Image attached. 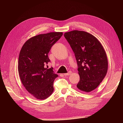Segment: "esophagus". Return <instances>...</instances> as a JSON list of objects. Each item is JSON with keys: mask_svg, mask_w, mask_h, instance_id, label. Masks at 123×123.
Here are the masks:
<instances>
[{"mask_svg": "<svg viewBox=\"0 0 123 123\" xmlns=\"http://www.w3.org/2000/svg\"><path fill=\"white\" fill-rule=\"evenodd\" d=\"M71 71H69L68 73H65L64 74V75H70V74H71Z\"/></svg>", "mask_w": 123, "mask_h": 123, "instance_id": "34e87169", "label": "esophagus"}]
</instances>
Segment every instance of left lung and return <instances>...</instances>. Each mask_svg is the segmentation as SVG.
Listing matches in <instances>:
<instances>
[{
    "instance_id": "8db88e82",
    "label": "left lung",
    "mask_w": 123,
    "mask_h": 123,
    "mask_svg": "<svg viewBox=\"0 0 123 123\" xmlns=\"http://www.w3.org/2000/svg\"><path fill=\"white\" fill-rule=\"evenodd\" d=\"M64 36L75 54L79 66L80 80L77 88L86 92L94 90L108 70L107 55L102 44L94 36L83 31L66 32Z\"/></svg>"
}]
</instances>
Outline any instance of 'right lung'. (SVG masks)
<instances>
[{
  "instance_id": "add662e5",
  "label": "right lung",
  "mask_w": 123,
  "mask_h": 123,
  "mask_svg": "<svg viewBox=\"0 0 123 123\" xmlns=\"http://www.w3.org/2000/svg\"><path fill=\"white\" fill-rule=\"evenodd\" d=\"M62 32H50L33 36L22 47L18 70L21 83L30 93L38 99H45L52 94L55 79L58 75L53 68L47 69L48 53Z\"/></svg>"
}]
</instances>
